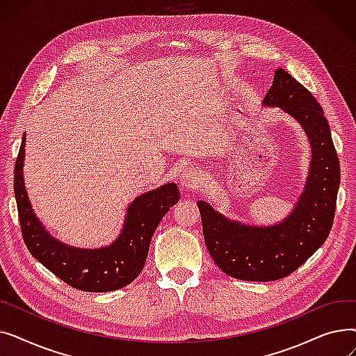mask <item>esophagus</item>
I'll return each instance as SVG.
<instances>
[{"instance_id": "34e87169", "label": "esophagus", "mask_w": 356, "mask_h": 356, "mask_svg": "<svg viewBox=\"0 0 356 356\" xmlns=\"http://www.w3.org/2000/svg\"><path fill=\"white\" fill-rule=\"evenodd\" d=\"M200 181H202V175L195 167L186 168V170H183L180 175V184L183 186V188L195 189V188H197Z\"/></svg>"}]
</instances>
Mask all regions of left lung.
<instances>
[{
	"mask_svg": "<svg viewBox=\"0 0 356 356\" xmlns=\"http://www.w3.org/2000/svg\"><path fill=\"white\" fill-rule=\"evenodd\" d=\"M264 105L280 106L305 128L312 144L306 189L293 213L270 228L242 225L199 200L204 244L216 266L247 282H274L296 271L319 250L333 225L341 167L329 122L312 93L284 69H277Z\"/></svg>",
	"mask_w": 356,
	"mask_h": 356,
	"instance_id": "8db88e82",
	"label": "left lung"
}]
</instances>
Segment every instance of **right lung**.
Instances as JSON below:
<instances>
[{
	"mask_svg": "<svg viewBox=\"0 0 356 356\" xmlns=\"http://www.w3.org/2000/svg\"><path fill=\"white\" fill-rule=\"evenodd\" d=\"M23 137L14 167V193L22 235L30 254L67 286L82 291H114L125 287L144 268L149 241L161 218L179 202L175 183L144 193L129 204L125 225L115 242L102 250H78L51 238L33 213L23 180Z\"/></svg>",
	"mask_w": 356,
	"mask_h": 356,
	"instance_id": "add662e5",
	"label": "right lung"
}]
</instances>
